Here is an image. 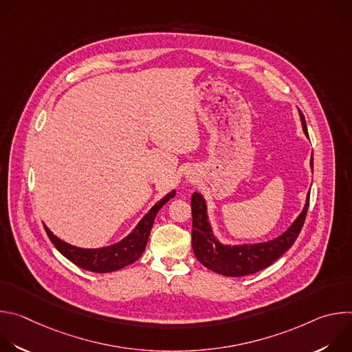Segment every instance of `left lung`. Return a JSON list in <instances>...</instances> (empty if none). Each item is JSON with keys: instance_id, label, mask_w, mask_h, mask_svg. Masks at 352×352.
<instances>
[{"instance_id": "left-lung-1", "label": "left lung", "mask_w": 352, "mask_h": 352, "mask_svg": "<svg viewBox=\"0 0 352 352\" xmlns=\"http://www.w3.org/2000/svg\"><path fill=\"white\" fill-rule=\"evenodd\" d=\"M300 121H302L304 132L308 135L307 122L304 114L299 111ZM314 167V157L311 160ZM192 208V248L197 261L209 270L220 273L228 277H241L254 274L269 267L283 254L294 245L302 226L305 223L307 212L309 208V195L307 205L294 221V224L280 236L273 241L256 243V245H242V246H227L220 243L212 232L208 221L206 204L202 195L193 192L190 199Z\"/></svg>"}]
</instances>
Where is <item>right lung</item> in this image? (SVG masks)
Listing matches in <instances>:
<instances>
[{"mask_svg": "<svg viewBox=\"0 0 352 352\" xmlns=\"http://www.w3.org/2000/svg\"><path fill=\"white\" fill-rule=\"evenodd\" d=\"M174 196H175V190L164 196L160 202H157L152 209L148 210V213L139 221V224L126 238H124L121 242L116 245L106 246V248H97V249L76 248L57 238L45 226L44 228L50 241H52L54 246L58 249V252L64 255L68 261H71L74 265H76L78 267L85 269L87 272H94V273L116 272L136 262L142 256L157 212Z\"/></svg>", "mask_w": 352, "mask_h": 352, "instance_id": "1", "label": "right lung"}]
</instances>
